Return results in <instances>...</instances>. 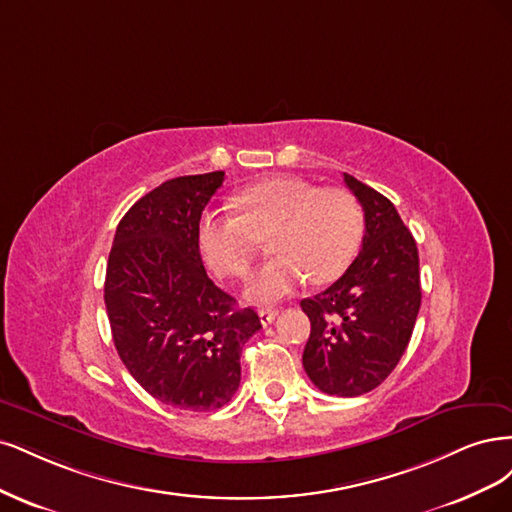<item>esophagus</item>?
<instances>
[{
	"instance_id": "obj_1",
	"label": "esophagus",
	"mask_w": 512,
	"mask_h": 512,
	"mask_svg": "<svg viewBox=\"0 0 512 512\" xmlns=\"http://www.w3.org/2000/svg\"><path fill=\"white\" fill-rule=\"evenodd\" d=\"M276 315H278V310H276V308L259 310V321H261V325H263V327H266V325H270V323L276 319Z\"/></svg>"
}]
</instances>
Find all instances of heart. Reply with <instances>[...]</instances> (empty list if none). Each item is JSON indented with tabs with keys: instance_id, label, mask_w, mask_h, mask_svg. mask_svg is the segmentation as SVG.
Wrapping results in <instances>:
<instances>
[{
	"instance_id": "b5f03b06",
	"label": "heart",
	"mask_w": 512,
	"mask_h": 512,
	"mask_svg": "<svg viewBox=\"0 0 512 512\" xmlns=\"http://www.w3.org/2000/svg\"><path fill=\"white\" fill-rule=\"evenodd\" d=\"M268 238L270 257L253 272L244 298L266 306L287 298L306 276L312 283L338 278L364 238V210L346 189H321L306 178L276 176L240 193V210L208 208L197 242L221 276H242Z\"/></svg>"
}]
</instances>
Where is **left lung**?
Returning <instances> with one entry per match:
<instances>
[{
  "label": "left lung",
  "mask_w": 512,
  "mask_h": 512,
  "mask_svg": "<svg viewBox=\"0 0 512 512\" xmlns=\"http://www.w3.org/2000/svg\"><path fill=\"white\" fill-rule=\"evenodd\" d=\"M364 208L361 251L332 287L300 302L310 319L302 355L323 393L355 398L398 366L421 306L417 242L385 195L344 174Z\"/></svg>",
  "instance_id": "8db88e82"
}]
</instances>
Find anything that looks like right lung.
<instances>
[{
  "mask_svg": "<svg viewBox=\"0 0 512 512\" xmlns=\"http://www.w3.org/2000/svg\"><path fill=\"white\" fill-rule=\"evenodd\" d=\"M225 172L178 176L121 219L104 300L119 357L136 383L178 410L221 408L240 387L242 346L261 329L253 308L208 278L197 225Z\"/></svg>",
  "mask_w": 512,
  "mask_h": 512,
  "instance_id": "right-lung-1",
  "label": "right lung"
}]
</instances>
